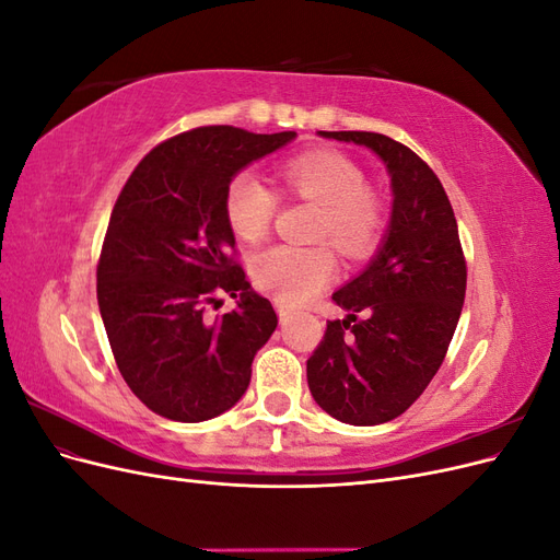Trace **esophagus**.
Wrapping results in <instances>:
<instances>
[{
  "instance_id": "34e87169",
  "label": "esophagus",
  "mask_w": 560,
  "mask_h": 560,
  "mask_svg": "<svg viewBox=\"0 0 560 560\" xmlns=\"http://www.w3.org/2000/svg\"><path fill=\"white\" fill-rule=\"evenodd\" d=\"M276 308H278L280 322H287V319H290V317L294 315V311H292L290 306H284V303H282V301H276Z\"/></svg>"
}]
</instances>
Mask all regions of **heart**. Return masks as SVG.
Instances as JSON below:
<instances>
[{
  "label": "heart",
  "mask_w": 560,
  "mask_h": 560,
  "mask_svg": "<svg viewBox=\"0 0 560 560\" xmlns=\"http://www.w3.org/2000/svg\"><path fill=\"white\" fill-rule=\"evenodd\" d=\"M280 179L284 196L311 200L319 208L315 241H331L348 259H364L376 249L385 212L381 198L364 186L358 163L331 149H313L284 161ZM278 206V194L252 173H238L226 186V222L245 243L264 238ZM249 273L259 290L296 306L334 278L336 257L327 245H273L254 254Z\"/></svg>",
  "instance_id": "obj_1"
}]
</instances>
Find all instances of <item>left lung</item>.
Masks as SVG:
<instances>
[{
    "label": "left lung",
    "instance_id": "8db88e82",
    "mask_svg": "<svg viewBox=\"0 0 560 560\" xmlns=\"http://www.w3.org/2000/svg\"><path fill=\"white\" fill-rule=\"evenodd\" d=\"M325 138L378 154L393 182V217L376 259L331 299L348 311L306 362L315 401L348 425L401 416L442 366L467 290V261L451 200L416 151L381 132Z\"/></svg>",
    "mask_w": 560,
    "mask_h": 560
}]
</instances>
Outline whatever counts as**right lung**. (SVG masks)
Masks as SVG:
<instances>
[{
  "mask_svg": "<svg viewBox=\"0 0 560 560\" xmlns=\"http://www.w3.org/2000/svg\"><path fill=\"white\" fill-rule=\"evenodd\" d=\"M294 130L200 126L156 144L118 194L97 261V306L124 381L147 409L200 422L229 411L278 327L235 252L224 196L247 163ZM222 293L240 308L208 318ZM217 311V308H214Z\"/></svg>",
  "mask_w": 560,
  "mask_h": 560,
  "instance_id": "1",
  "label": "right lung"
}]
</instances>
